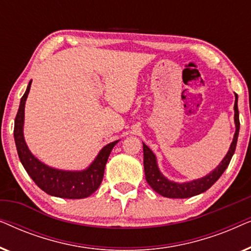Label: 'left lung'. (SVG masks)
<instances>
[{
    "instance_id": "obj_1",
    "label": "left lung",
    "mask_w": 251,
    "mask_h": 251,
    "mask_svg": "<svg viewBox=\"0 0 251 251\" xmlns=\"http://www.w3.org/2000/svg\"><path fill=\"white\" fill-rule=\"evenodd\" d=\"M234 122H235V133L233 137V142L229 146L228 152L226 153L224 159L222 162L211 171L210 174L205 175L204 177L194 179L192 181H186V183H176L171 181L166 178L161 173L159 167H157L156 156L152 151L150 150L149 146H146L143 143V151H144V170H145V178L151 187L153 188L156 193L166 198L171 199H185L191 198L194 195L203 193L210 188L218 178L222 176L223 173L228 167L229 161H231L233 154L235 152L236 142H238L239 130H240V121H239V109H238V95L235 94V102H234Z\"/></svg>"
}]
</instances>
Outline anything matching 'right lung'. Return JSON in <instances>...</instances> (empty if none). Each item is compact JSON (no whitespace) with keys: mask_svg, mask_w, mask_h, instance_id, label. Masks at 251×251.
I'll list each match as a JSON object with an SVG mask.
<instances>
[{"mask_svg":"<svg viewBox=\"0 0 251 251\" xmlns=\"http://www.w3.org/2000/svg\"><path fill=\"white\" fill-rule=\"evenodd\" d=\"M32 81L27 85L25 94L20 99L18 113L15 119V143L20 162L25 168L27 174L34 180L37 186L46 193L52 197L64 199H84L90 197L97 191L104 177L105 166L107 162L109 154L113 147L116 145L115 142L109 143L101 149L90 166L81 171H67L51 168L30 153L24 138V119H25V104L27 96L30 90Z\"/></svg>","mask_w":251,"mask_h":251,"instance_id":"right-lung-1","label":"right lung"}]
</instances>
